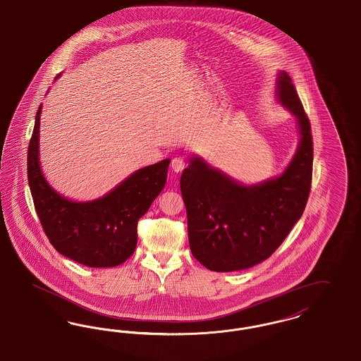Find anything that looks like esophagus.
Here are the masks:
<instances>
[{
    "instance_id": "obj_1",
    "label": "esophagus",
    "mask_w": 361,
    "mask_h": 361,
    "mask_svg": "<svg viewBox=\"0 0 361 361\" xmlns=\"http://www.w3.org/2000/svg\"><path fill=\"white\" fill-rule=\"evenodd\" d=\"M186 167V161L182 157H173L171 161V169L175 173H182Z\"/></svg>"
}]
</instances>
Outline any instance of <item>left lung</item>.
Wrapping results in <instances>:
<instances>
[{
	"label": "left lung",
	"instance_id": "obj_1",
	"mask_svg": "<svg viewBox=\"0 0 361 361\" xmlns=\"http://www.w3.org/2000/svg\"><path fill=\"white\" fill-rule=\"evenodd\" d=\"M276 94L298 121L295 157L278 176L244 186L192 157L180 176L192 256L210 271L256 266L276 251L300 219L312 188L313 136L293 80L282 71Z\"/></svg>",
	"mask_w": 361,
	"mask_h": 361
}]
</instances>
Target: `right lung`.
<instances>
[{"mask_svg":"<svg viewBox=\"0 0 361 361\" xmlns=\"http://www.w3.org/2000/svg\"><path fill=\"white\" fill-rule=\"evenodd\" d=\"M39 106L28 145V182L35 210L52 247L83 266L116 267L136 250L137 222L167 180L170 159L132 173L92 202L63 198L44 179L39 164Z\"/></svg>","mask_w":361,"mask_h":361,"instance_id":"obj_1","label":"right lung"}]
</instances>
